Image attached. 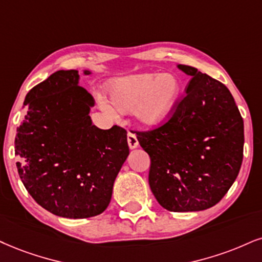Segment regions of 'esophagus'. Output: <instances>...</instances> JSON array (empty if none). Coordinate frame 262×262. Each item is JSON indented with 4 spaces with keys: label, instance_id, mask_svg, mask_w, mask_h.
Wrapping results in <instances>:
<instances>
[{
    "label": "esophagus",
    "instance_id": "1",
    "mask_svg": "<svg viewBox=\"0 0 262 262\" xmlns=\"http://www.w3.org/2000/svg\"><path fill=\"white\" fill-rule=\"evenodd\" d=\"M127 143L131 149H135V148L138 147V140L134 132H127Z\"/></svg>",
    "mask_w": 262,
    "mask_h": 262
}]
</instances>
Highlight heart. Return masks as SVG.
I'll list each match as a JSON object with an SVG mask.
<instances>
[{
	"instance_id": "1",
	"label": "heart",
	"mask_w": 262,
	"mask_h": 262,
	"mask_svg": "<svg viewBox=\"0 0 262 262\" xmlns=\"http://www.w3.org/2000/svg\"><path fill=\"white\" fill-rule=\"evenodd\" d=\"M180 91V81L171 74H141L113 83L111 98L118 111L135 109L138 121L144 125H157L169 116ZM101 104L105 111H112L106 103Z\"/></svg>"
}]
</instances>
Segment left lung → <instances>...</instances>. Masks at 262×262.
Instances as JSON below:
<instances>
[{
	"label": "left lung",
	"instance_id": "8db88e82",
	"mask_svg": "<svg viewBox=\"0 0 262 262\" xmlns=\"http://www.w3.org/2000/svg\"><path fill=\"white\" fill-rule=\"evenodd\" d=\"M192 76L186 95L167 120L135 130L149 154V186L169 211H199L224 198L243 161L244 125L230 90L195 68L180 64Z\"/></svg>",
	"mask_w": 262,
	"mask_h": 262
}]
</instances>
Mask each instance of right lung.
Returning a JSON list of instances; mask_svg holds the SVG:
<instances>
[{
    "instance_id": "add662e5",
    "label": "right lung",
    "mask_w": 262,
    "mask_h": 262,
    "mask_svg": "<svg viewBox=\"0 0 262 262\" xmlns=\"http://www.w3.org/2000/svg\"><path fill=\"white\" fill-rule=\"evenodd\" d=\"M77 81L76 70H58L32 87L14 141L18 173L29 194L68 219L104 211L130 153L124 127L92 125L95 99Z\"/></svg>"
}]
</instances>
